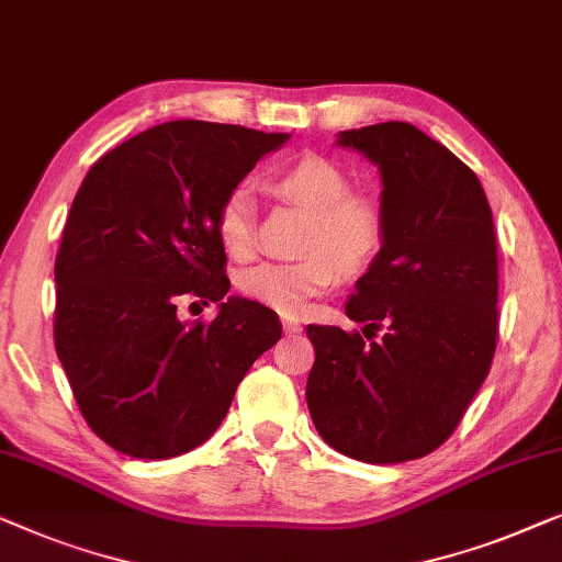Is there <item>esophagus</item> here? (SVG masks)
Wrapping results in <instances>:
<instances>
[{
  "label": "esophagus",
  "mask_w": 562,
  "mask_h": 562,
  "mask_svg": "<svg viewBox=\"0 0 562 562\" xmlns=\"http://www.w3.org/2000/svg\"><path fill=\"white\" fill-rule=\"evenodd\" d=\"M282 330H284V334H288V336H295V334H300V330H303V326H300L297 321L284 318V321H282Z\"/></svg>",
  "instance_id": "obj_1"
}]
</instances>
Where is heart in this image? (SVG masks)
<instances>
[{"label": "heart", "instance_id": "heart-1", "mask_svg": "<svg viewBox=\"0 0 562 562\" xmlns=\"http://www.w3.org/2000/svg\"><path fill=\"white\" fill-rule=\"evenodd\" d=\"M272 191L307 216L303 251L295 262H259L239 274L241 295L282 315L305 313L344 274H359L384 247L386 216L369 193H349V178L336 162L305 155L272 178ZM216 236L228 257L251 255V199L234 188L216 211Z\"/></svg>", "mask_w": 562, "mask_h": 562}]
</instances>
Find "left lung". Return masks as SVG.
Returning <instances> with one entry per match:
<instances>
[{"instance_id": "left-lung-1", "label": "left lung", "mask_w": 562, "mask_h": 562, "mask_svg": "<svg viewBox=\"0 0 562 562\" xmlns=\"http://www.w3.org/2000/svg\"><path fill=\"white\" fill-rule=\"evenodd\" d=\"M382 178L384 247L346 315L359 330L307 326L305 400L318 436L363 463H402L450 438L496 349L494 218L471 168L407 122L338 132Z\"/></svg>"}]
</instances>
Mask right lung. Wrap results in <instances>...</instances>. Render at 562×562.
Listing matches in <instances>:
<instances>
[{
	"mask_svg": "<svg viewBox=\"0 0 562 562\" xmlns=\"http://www.w3.org/2000/svg\"><path fill=\"white\" fill-rule=\"evenodd\" d=\"M288 139L165 122L99 157L78 188L55 257V351L89 428L120 453L160 461L199 448L280 341L270 307L226 295L216 211ZM191 296L220 303L209 327L179 321Z\"/></svg>",
	"mask_w": 562,
	"mask_h": 562,
	"instance_id": "right-lung-1",
	"label": "right lung"
}]
</instances>
